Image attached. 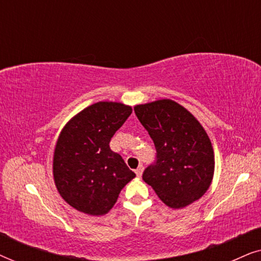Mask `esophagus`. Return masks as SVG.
Wrapping results in <instances>:
<instances>
[{"mask_svg":"<svg viewBox=\"0 0 261 261\" xmlns=\"http://www.w3.org/2000/svg\"><path fill=\"white\" fill-rule=\"evenodd\" d=\"M142 171H144V166H142V165H139L138 169L135 170V173H137V176H138V177H141Z\"/></svg>","mask_w":261,"mask_h":261,"instance_id":"34e87169","label":"esophagus"}]
</instances>
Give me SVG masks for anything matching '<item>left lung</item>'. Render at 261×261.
I'll list each match as a JSON object with an SVG mask.
<instances>
[{"label":"left lung","mask_w":261,"mask_h":261,"mask_svg":"<svg viewBox=\"0 0 261 261\" xmlns=\"http://www.w3.org/2000/svg\"><path fill=\"white\" fill-rule=\"evenodd\" d=\"M154 142L155 162L142 179L170 208L180 209L197 201L212 184L215 159L210 139L190 112L172 99L134 107Z\"/></svg>","instance_id":"obj_1"}]
</instances>
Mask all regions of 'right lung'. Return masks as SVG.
<instances>
[{
	"instance_id": "right-lung-1",
	"label": "right lung",
	"mask_w": 261,
	"mask_h": 261,
	"mask_svg": "<svg viewBox=\"0 0 261 261\" xmlns=\"http://www.w3.org/2000/svg\"><path fill=\"white\" fill-rule=\"evenodd\" d=\"M130 114V107L122 103L97 102L63 128L53 155V177L64 201L78 212L105 215L135 177L122 156L109 147Z\"/></svg>"
}]
</instances>
